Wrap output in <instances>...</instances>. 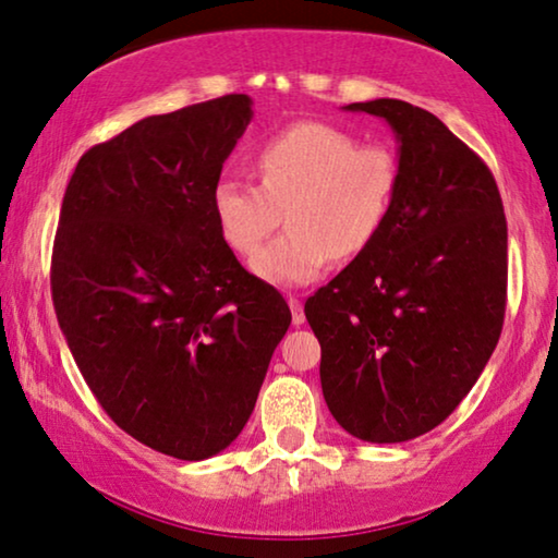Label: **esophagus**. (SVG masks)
<instances>
[{
  "label": "esophagus",
  "mask_w": 558,
  "mask_h": 558,
  "mask_svg": "<svg viewBox=\"0 0 558 558\" xmlns=\"http://www.w3.org/2000/svg\"><path fill=\"white\" fill-rule=\"evenodd\" d=\"M288 305H290V313H293V324L301 326L305 324V313H303V303L298 301V295H288Z\"/></svg>",
  "instance_id": "1"
}]
</instances>
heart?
<instances>
[{"label": "heart", "mask_w": 558, "mask_h": 558, "mask_svg": "<svg viewBox=\"0 0 558 558\" xmlns=\"http://www.w3.org/2000/svg\"><path fill=\"white\" fill-rule=\"evenodd\" d=\"M260 184L222 177L211 215L225 245L253 257L287 209L291 230L255 257L253 270L272 286L316 280L333 255L351 260L379 238L399 190V159L387 144H359L354 133L298 121L255 148Z\"/></svg>", "instance_id": "heart-1"}]
</instances>
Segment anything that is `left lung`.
<instances>
[{"instance_id": "left-lung-1", "label": "left lung", "mask_w": 558, "mask_h": 558, "mask_svg": "<svg viewBox=\"0 0 558 558\" xmlns=\"http://www.w3.org/2000/svg\"><path fill=\"white\" fill-rule=\"evenodd\" d=\"M399 141V190L379 238L305 301L320 387L366 442H404L454 412L506 316L508 227L490 169L425 108L351 104Z\"/></svg>"}]
</instances>
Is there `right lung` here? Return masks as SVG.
Returning a JSON list of instances; mask_svg holds the SVG:
<instances>
[{"mask_svg": "<svg viewBox=\"0 0 558 558\" xmlns=\"http://www.w3.org/2000/svg\"><path fill=\"white\" fill-rule=\"evenodd\" d=\"M242 93L148 116L88 148L52 245V303L108 417L179 460L222 452L290 326L276 288L225 245L222 163L253 119Z\"/></svg>", "mask_w": 558, "mask_h": 558, "instance_id": "obj_1", "label": "right lung"}]
</instances>
